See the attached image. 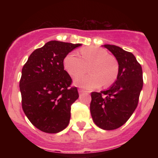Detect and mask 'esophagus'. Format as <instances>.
<instances>
[{
    "instance_id": "obj_1",
    "label": "esophagus",
    "mask_w": 158,
    "mask_h": 158,
    "mask_svg": "<svg viewBox=\"0 0 158 158\" xmlns=\"http://www.w3.org/2000/svg\"><path fill=\"white\" fill-rule=\"evenodd\" d=\"M85 92H87V91H86V90H84V89H81V88H80V89H79V94L85 93Z\"/></svg>"
}]
</instances>
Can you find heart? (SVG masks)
<instances>
[{"label": "heart", "instance_id": "obj_1", "mask_svg": "<svg viewBox=\"0 0 158 158\" xmlns=\"http://www.w3.org/2000/svg\"><path fill=\"white\" fill-rule=\"evenodd\" d=\"M80 55L81 58L76 52H70L63 61L64 70L72 77L84 73L89 68L90 74L76 78V85L92 89L103 84L108 86L115 82L119 75V63L107 50L88 47L81 49Z\"/></svg>", "mask_w": 158, "mask_h": 158}]
</instances>
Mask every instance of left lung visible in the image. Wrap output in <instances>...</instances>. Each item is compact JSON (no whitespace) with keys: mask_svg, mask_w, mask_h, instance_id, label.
<instances>
[{"mask_svg":"<svg viewBox=\"0 0 158 158\" xmlns=\"http://www.w3.org/2000/svg\"><path fill=\"white\" fill-rule=\"evenodd\" d=\"M119 63V75L108 90L92 92L90 114L94 123L104 130L117 129L134 113L143 88L141 65L131 52L116 45L105 44Z\"/></svg>","mask_w":158,"mask_h":158,"instance_id":"8db88e82","label":"left lung"}]
</instances>
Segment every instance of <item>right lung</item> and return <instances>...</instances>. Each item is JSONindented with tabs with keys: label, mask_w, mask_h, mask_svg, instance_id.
Here are the masks:
<instances>
[{
	"label": "right lung",
	"mask_w": 158,
	"mask_h": 158,
	"mask_svg": "<svg viewBox=\"0 0 158 158\" xmlns=\"http://www.w3.org/2000/svg\"><path fill=\"white\" fill-rule=\"evenodd\" d=\"M81 44L50 41L36 49L22 68L20 79L21 106L38 129L55 134L70 119L72 104L79 98L77 87L64 69V57Z\"/></svg>",
	"instance_id": "right-lung-1"
}]
</instances>
